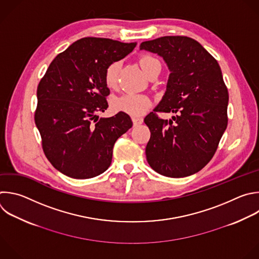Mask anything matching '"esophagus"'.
Masks as SVG:
<instances>
[{
    "label": "esophagus",
    "mask_w": 259,
    "mask_h": 259,
    "mask_svg": "<svg viewBox=\"0 0 259 259\" xmlns=\"http://www.w3.org/2000/svg\"><path fill=\"white\" fill-rule=\"evenodd\" d=\"M132 122H133V125H134V126H138V125L142 124L143 120L140 119V118H132Z\"/></svg>",
    "instance_id": "obj_1"
}]
</instances>
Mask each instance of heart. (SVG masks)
Segmentation results:
<instances>
[{
    "label": "heart",
    "mask_w": 259,
    "mask_h": 259,
    "mask_svg": "<svg viewBox=\"0 0 259 259\" xmlns=\"http://www.w3.org/2000/svg\"><path fill=\"white\" fill-rule=\"evenodd\" d=\"M139 65L143 72L149 76L156 69H160V63L151 55H142L139 58ZM120 70V63L114 62L110 64L104 73V80L109 89H115L118 83V75ZM152 103L151 100L141 94H125L119 97H115L111 106L114 111L128 114L133 117L143 115L149 110Z\"/></svg>",
    "instance_id": "1"
}]
</instances>
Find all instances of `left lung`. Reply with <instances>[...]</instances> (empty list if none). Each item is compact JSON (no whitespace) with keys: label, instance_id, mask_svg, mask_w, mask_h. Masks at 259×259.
Returning a JSON list of instances; mask_svg holds the SVG:
<instances>
[{"label":"left lung","instance_id":"1","mask_svg":"<svg viewBox=\"0 0 259 259\" xmlns=\"http://www.w3.org/2000/svg\"><path fill=\"white\" fill-rule=\"evenodd\" d=\"M140 50L163 58L170 73L158 106L144 118L150 130L146 159L156 173L170 178L193 175L214 155L228 125L229 93L217 60L195 39L162 36ZM158 112H174L163 120Z\"/></svg>","mask_w":259,"mask_h":259}]
</instances>
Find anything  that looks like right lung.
<instances>
[{"label": "right lung", "mask_w": 259, "mask_h": 259, "mask_svg": "<svg viewBox=\"0 0 259 259\" xmlns=\"http://www.w3.org/2000/svg\"><path fill=\"white\" fill-rule=\"evenodd\" d=\"M135 46L110 38H80L52 61L40 79L34 121L47 158L62 174L90 179L110 166L114 144L132 121L121 112L99 119V113L109 107L104 73Z\"/></svg>", "instance_id": "right-lung-1"}]
</instances>
